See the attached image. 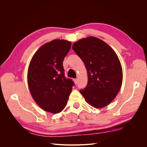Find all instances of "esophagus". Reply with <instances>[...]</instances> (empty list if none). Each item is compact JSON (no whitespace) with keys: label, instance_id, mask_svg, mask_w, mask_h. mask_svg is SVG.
Wrapping results in <instances>:
<instances>
[{"label":"esophagus","instance_id":"1","mask_svg":"<svg viewBox=\"0 0 147 147\" xmlns=\"http://www.w3.org/2000/svg\"><path fill=\"white\" fill-rule=\"evenodd\" d=\"M74 83H75V84L77 83V79H74Z\"/></svg>","mask_w":147,"mask_h":147}]
</instances>
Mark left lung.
<instances>
[{"label":"left lung","instance_id":"left-lung-1","mask_svg":"<svg viewBox=\"0 0 147 147\" xmlns=\"http://www.w3.org/2000/svg\"><path fill=\"white\" fill-rule=\"evenodd\" d=\"M72 49L85 65L88 84L80 90L95 108L108 105L117 96L123 82V70L115 52L107 43L88 37L74 43Z\"/></svg>","mask_w":147,"mask_h":147}]
</instances>
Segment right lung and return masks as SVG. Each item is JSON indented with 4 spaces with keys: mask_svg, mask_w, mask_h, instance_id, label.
<instances>
[{
    "mask_svg": "<svg viewBox=\"0 0 147 147\" xmlns=\"http://www.w3.org/2000/svg\"><path fill=\"white\" fill-rule=\"evenodd\" d=\"M71 42L56 39L44 44L35 52L28 72V83L35 102L45 111L61 112L65 107L74 86L64 76L63 61Z\"/></svg>",
    "mask_w": 147,
    "mask_h": 147,
    "instance_id": "add662e5",
    "label": "right lung"
}]
</instances>
